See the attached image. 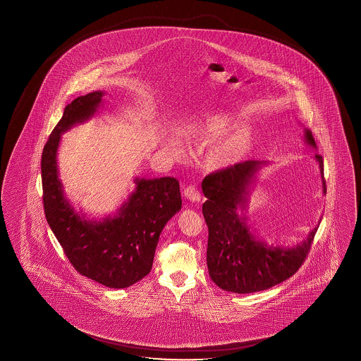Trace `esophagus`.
<instances>
[{
	"instance_id": "1",
	"label": "esophagus",
	"mask_w": 361,
	"mask_h": 361,
	"mask_svg": "<svg viewBox=\"0 0 361 361\" xmlns=\"http://www.w3.org/2000/svg\"><path fill=\"white\" fill-rule=\"evenodd\" d=\"M184 196H185L186 200H189L192 202H198L201 200V195H200L198 189L193 185L186 186L184 189Z\"/></svg>"
}]
</instances>
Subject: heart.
Instances as JSON below:
<instances>
[{"mask_svg": "<svg viewBox=\"0 0 361 361\" xmlns=\"http://www.w3.org/2000/svg\"><path fill=\"white\" fill-rule=\"evenodd\" d=\"M233 126V118L222 111L205 112L186 126L184 135L189 142L197 147L210 145L204 157V165L209 171H217L235 164L249 151L252 144L250 132L246 128H240L228 135ZM165 148L177 159L185 156V148L176 137H168Z\"/></svg>", "mask_w": 361, "mask_h": 361, "instance_id": "obj_1", "label": "heart"}]
</instances>
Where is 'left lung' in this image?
Instances as JSON below:
<instances>
[{"mask_svg": "<svg viewBox=\"0 0 361 361\" xmlns=\"http://www.w3.org/2000/svg\"><path fill=\"white\" fill-rule=\"evenodd\" d=\"M307 145L317 149V142L310 130H303ZM323 195H326L323 157L315 153ZM266 161L249 160L228 166L207 176L202 181V214L208 225L209 275L219 288L250 294L282 283L299 270L310 252L317 234V225L307 238L293 245H267L261 240L243 212L249 207V197L255 185L257 175Z\"/></svg>", "mask_w": 361, "mask_h": 361, "instance_id": "obj_1", "label": "left lung"}]
</instances>
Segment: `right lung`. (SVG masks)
Returning a JSON list of instances; mask_svg holds the SVG:
<instances>
[{
    "mask_svg": "<svg viewBox=\"0 0 361 361\" xmlns=\"http://www.w3.org/2000/svg\"><path fill=\"white\" fill-rule=\"evenodd\" d=\"M104 94L94 91L67 104L44 145V214L78 273L109 288H126L151 271L160 234L183 202L173 177H135V189L115 214L88 219L71 205L59 178L58 148L66 131L97 115Z\"/></svg>",
    "mask_w": 361,
    "mask_h": 361,
    "instance_id": "obj_1",
    "label": "right lung"
}]
</instances>
